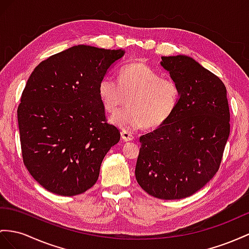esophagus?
I'll return each instance as SVG.
<instances>
[{
	"label": "esophagus",
	"instance_id": "esophagus-1",
	"mask_svg": "<svg viewBox=\"0 0 249 249\" xmlns=\"http://www.w3.org/2000/svg\"><path fill=\"white\" fill-rule=\"evenodd\" d=\"M121 136H122V139L124 140V141H131V140L135 139V137H133L131 133L129 131L127 130H122L121 131Z\"/></svg>",
	"mask_w": 249,
	"mask_h": 249
}]
</instances>
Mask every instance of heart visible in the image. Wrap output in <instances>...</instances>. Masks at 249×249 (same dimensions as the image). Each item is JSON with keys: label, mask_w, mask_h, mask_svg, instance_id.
Instances as JSON below:
<instances>
[{"label": "heart", "mask_w": 249, "mask_h": 249, "mask_svg": "<svg viewBox=\"0 0 249 249\" xmlns=\"http://www.w3.org/2000/svg\"><path fill=\"white\" fill-rule=\"evenodd\" d=\"M119 79L120 82L110 76L102 79L98 94L108 112H116L128 98V107L111 117V122L121 128L158 127L173 116L179 105L181 89L178 83L163 78L143 62L127 64L121 69Z\"/></svg>", "instance_id": "obj_1"}]
</instances>
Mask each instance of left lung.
I'll use <instances>...</instances> for the list:
<instances>
[{"instance_id": "8db88e82", "label": "left lung", "mask_w": 249, "mask_h": 249, "mask_svg": "<svg viewBox=\"0 0 249 249\" xmlns=\"http://www.w3.org/2000/svg\"><path fill=\"white\" fill-rule=\"evenodd\" d=\"M161 65L181 89L166 122L140 137L136 179L148 195L177 200L196 193L220 168L231 132L226 87L187 55L162 56Z\"/></svg>"}]
</instances>
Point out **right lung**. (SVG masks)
Instances as JSON below:
<instances>
[{"instance_id": "add662e5", "label": "right lung", "mask_w": 249, "mask_h": 249, "mask_svg": "<svg viewBox=\"0 0 249 249\" xmlns=\"http://www.w3.org/2000/svg\"><path fill=\"white\" fill-rule=\"evenodd\" d=\"M122 49L87 45L49 56L30 74L18 107L24 165L50 193L76 196L97 182L104 157L120 141L98 94Z\"/></svg>"}]
</instances>
